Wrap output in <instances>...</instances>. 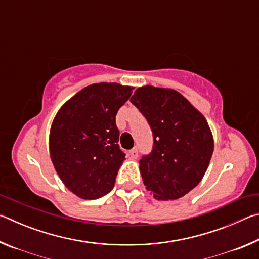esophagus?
<instances>
[{
  "instance_id": "34e87169",
  "label": "esophagus",
  "mask_w": 259,
  "mask_h": 259,
  "mask_svg": "<svg viewBox=\"0 0 259 259\" xmlns=\"http://www.w3.org/2000/svg\"><path fill=\"white\" fill-rule=\"evenodd\" d=\"M129 154H130V156H131V159H137V157H138V150H137V147L133 148V150H131V151L129 152Z\"/></svg>"
}]
</instances>
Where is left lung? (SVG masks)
<instances>
[{
  "label": "left lung",
  "mask_w": 259,
  "mask_h": 259,
  "mask_svg": "<svg viewBox=\"0 0 259 259\" xmlns=\"http://www.w3.org/2000/svg\"><path fill=\"white\" fill-rule=\"evenodd\" d=\"M130 102L151 125L154 144L139 161L146 190L157 200H177L203 178L213 152L205 117L178 91L144 85Z\"/></svg>",
  "instance_id": "8db88e82"
}]
</instances>
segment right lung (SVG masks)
Wrapping results in <instances>:
<instances>
[{
	"label": "right lung",
	"instance_id": "1",
	"mask_svg": "<svg viewBox=\"0 0 259 259\" xmlns=\"http://www.w3.org/2000/svg\"><path fill=\"white\" fill-rule=\"evenodd\" d=\"M134 87L95 83L57 112L49 136L52 163L69 191L84 200L112 191L125 154L119 147L115 116Z\"/></svg>",
	"mask_w": 259,
	"mask_h": 259
}]
</instances>
